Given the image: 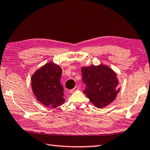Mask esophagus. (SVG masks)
<instances>
[{
  "mask_svg": "<svg viewBox=\"0 0 150 150\" xmlns=\"http://www.w3.org/2000/svg\"><path fill=\"white\" fill-rule=\"evenodd\" d=\"M79 86H76L74 88H73V89H72V90H71V91H70V92H71V93L74 92L75 91H78V90H79Z\"/></svg>",
  "mask_w": 150,
  "mask_h": 150,
  "instance_id": "obj_1",
  "label": "esophagus"
}]
</instances>
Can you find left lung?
<instances>
[{
	"label": "left lung",
	"instance_id": "1",
	"mask_svg": "<svg viewBox=\"0 0 150 150\" xmlns=\"http://www.w3.org/2000/svg\"><path fill=\"white\" fill-rule=\"evenodd\" d=\"M83 92L90 101L98 108H103L115 99L120 89L116 73L104 65L81 68Z\"/></svg>",
	"mask_w": 150,
	"mask_h": 150
}]
</instances>
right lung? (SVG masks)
<instances>
[{
    "instance_id": "1",
    "label": "right lung",
    "mask_w": 150,
    "mask_h": 150,
    "mask_svg": "<svg viewBox=\"0 0 150 150\" xmlns=\"http://www.w3.org/2000/svg\"><path fill=\"white\" fill-rule=\"evenodd\" d=\"M62 70L57 64L47 63L31 77V87L36 99L45 106L56 108L65 102L60 83Z\"/></svg>"
}]
</instances>
